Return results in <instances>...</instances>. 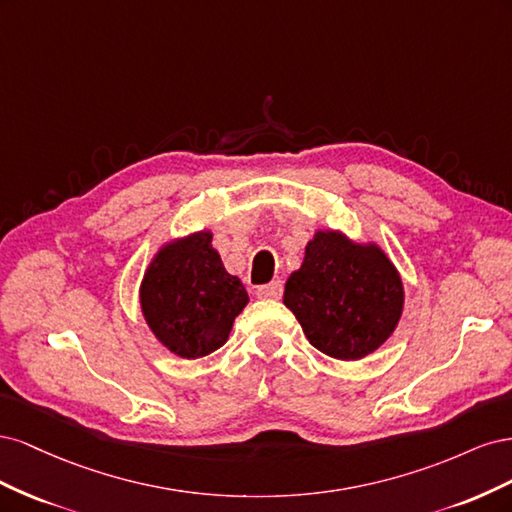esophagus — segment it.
Segmentation results:
<instances>
[{"label":"esophagus","mask_w":512,"mask_h":512,"mask_svg":"<svg viewBox=\"0 0 512 512\" xmlns=\"http://www.w3.org/2000/svg\"><path fill=\"white\" fill-rule=\"evenodd\" d=\"M282 290H284L282 282H271L265 286H258L256 294H258V299H280Z\"/></svg>","instance_id":"34e87169"}]
</instances>
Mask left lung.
I'll use <instances>...</instances> for the list:
<instances>
[{
  "label": "left lung",
  "mask_w": 512,
  "mask_h": 512,
  "mask_svg": "<svg viewBox=\"0 0 512 512\" xmlns=\"http://www.w3.org/2000/svg\"><path fill=\"white\" fill-rule=\"evenodd\" d=\"M284 305L309 344L339 361H359L389 339L404 312V284L376 243L318 230L290 273Z\"/></svg>",
  "instance_id": "8db88e82"
}]
</instances>
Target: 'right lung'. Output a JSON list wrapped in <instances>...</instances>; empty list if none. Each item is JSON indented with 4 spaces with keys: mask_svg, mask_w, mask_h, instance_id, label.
I'll use <instances>...</instances> for the list:
<instances>
[{
    "mask_svg": "<svg viewBox=\"0 0 512 512\" xmlns=\"http://www.w3.org/2000/svg\"><path fill=\"white\" fill-rule=\"evenodd\" d=\"M211 230L162 245L141 284V309L158 342L181 359H200L226 344L250 301L211 245Z\"/></svg>",
    "mask_w": 512,
    "mask_h": 512,
    "instance_id": "1",
    "label": "right lung"
}]
</instances>
